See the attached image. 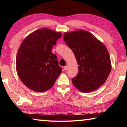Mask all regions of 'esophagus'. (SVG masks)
<instances>
[{
    "label": "esophagus",
    "instance_id": "34e87169",
    "mask_svg": "<svg viewBox=\"0 0 127 127\" xmlns=\"http://www.w3.org/2000/svg\"><path fill=\"white\" fill-rule=\"evenodd\" d=\"M64 70H67L68 69V66H64Z\"/></svg>",
    "mask_w": 127,
    "mask_h": 127
}]
</instances>
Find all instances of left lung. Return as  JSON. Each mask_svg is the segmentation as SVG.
<instances>
[{
  "instance_id": "8db88e82",
  "label": "left lung",
  "mask_w": 127,
  "mask_h": 127,
  "mask_svg": "<svg viewBox=\"0 0 127 127\" xmlns=\"http://www.w3.org/2000/svg\"><path fill=\"white\" fill-rule=\"evenodd\" d=\"M63 38L79 65L78 74L72 79L74 86L81 92L88 93L104 85L111 69L106 46L85 30L65 32Z\"/></svg>"
}]
</instances>
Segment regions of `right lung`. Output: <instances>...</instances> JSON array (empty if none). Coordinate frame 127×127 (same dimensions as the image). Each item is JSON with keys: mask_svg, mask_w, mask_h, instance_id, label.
Here are the masks:
<instances>
[{"mask_svg": "<svg viewBox=\"0 0 127 127\" xmlns=\"http://www.w3.org/2000/svg\"><path fill=\"white\" fill-rule=\"evenodd\" d=\"M61 32L48 29L36 30L21 43L16 57V70L21 81L30 90L44 92L53 86L62 69L51 52Z\"/></svg>", "mask_w": 127, "mask_h": 127, "instance_id": "right-lung-1", "label": "right lung"}]
</instances>
